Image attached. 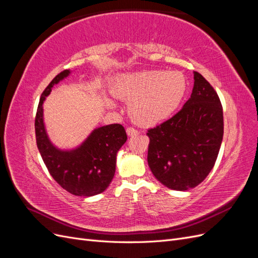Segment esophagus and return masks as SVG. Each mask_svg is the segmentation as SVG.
<instances>
[{
	"mask_svg": "<svg viewBox=\"0 0 258 258\" xmlns=\"http://www.w3.org/2000/svg\"><path fill=\"white\" fill-rule=\"evenodd\" d=\"M126 131H127V135H128L129 137H134V136H137V135L139 134L138 129H136V128H134V127H128V128L126 129Z\"/></svg>",
	"mask_w": 258,
	"mask_h": 258,
	"instance_id": "obj_1",
	"label": "esophagus"
}]
</instances>
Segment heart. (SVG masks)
I'll list each match as a JSON object with an SVG mask.
<instances>
[{"label": "heart", "mask_w": 258, "mask_h": 258, "mask_svg": "<svg viewBox=\"0 0 258 258\" xmlns=\"http://www.w3.org/2000/svg\"><path fill=\"white\" fill-rule=\"evenodd\" d=\"M186 91L187 80L179 71L152 70L121 75L113 83L115 96L131 100L130 116L143 126L168 119L181 104Z\"/></svg>", "instance_id": "1"}]
</instances>
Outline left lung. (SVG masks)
<instances>
[{"label":"left lung","mask_w":258,"mask_h":258,"mask_svg":"<svg viewBox=\"0 0 258 258\" xmlns=\"http://www.w3.org/2000/svg\"><path fill=\"white\" fill-rule=\"evenodd\" d=\"M189 100L175 115L147 130V162L154 176L174 190L199 185L213 169L224 135L223 106L200 73Z\"/></svg>","instance_id":"obj_1"}]
</instances>
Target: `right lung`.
Here are the masks:
<instances>
[{
    "label": "right lung",
    "mask_w": 258,
    "mask_h": 258,
    "mask_svg": "<svg viewBox=\"0 0 258 258\" xmlns=\"http://www.w3.org/2000/svg\"><path fill=\"white\" fill-rule=\"evenodd\" d=\"M69 74V70L60 72L42 93L34 123L36 144L50 175L62 188L75 196L90 197L104 191L112 182L116 155L127 141V134L120 123H113L93 130L73 151H60L50 143L43 121V102L53 85Z\"/></svg>",
    "instance_id": "add662e5"
}]
</instances>
